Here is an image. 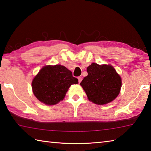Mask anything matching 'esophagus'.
<instances>
[{"instance_id": "obj_1", "label": "esophagus", "mask_w": 151, "mask_h": 151, "mask_svg": "<svg viewBox=\"0 0 151 151\" xmlns=\"http://www.w3.org/2000/svg\"><path fill=\"white\" fill-rule=\"evenodd\" d=\"M78 83H80L82 81V77H81V76H78Z\"/></svg>"}]
</instances>
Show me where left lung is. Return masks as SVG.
<instances>
[{
	"instance_id": "obj_1",
	"label": "left lung",
	"mask_w": 151,
	"mask_h": 151,
	"mask_svg": "<svg viewBox=\"0 0 151 151\" xmlns=\"http://www.w3.org/2000/svg\"><path fill=\"white\" fill-rule=\"evenodd\" d=\"M88 75L80 85L89 101L96 104H105L118 96L121 88V78L111 65L92 63L87 67Z\"/></svg>"
}]
</instances>
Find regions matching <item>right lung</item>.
I'll use <instances>...</instances> for the list:
<instances>
[{
	"label": "right lung",
	"mask_w": 151,
	"mask_h": 151,
	"mask_svg": "<svg viewBox=\"0 0 151 151\" xmlns=\"http://www.w3.org/2000/svg\"><path fill=\"white\" fill-rule=\"evenodd\" d=\"M78 83V79L65 66L49 65L42 68L33 79L32 88L40 102L52 105L63 100L68 88Z\"/></svg>",
	"instance_id": "obj_1"
}]
</instances>
